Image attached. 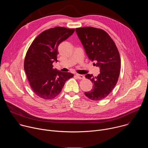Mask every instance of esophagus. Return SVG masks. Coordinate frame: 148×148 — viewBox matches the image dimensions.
I'll use <instances>...</instances> for the list:
<instances>
[{
    "instance_id": "34e87169",
    "label": "esophagus",
    "mask_w": 148,
    "mask_h": 148,
    "mask_svg": "<svg viewBox=\"0 0 148 148\" xmlns=\"http://www.w3.org/2000/svg\"><path fill=\"white\" fill-rule=\"evenodd\" d=\"M76 77H77L78 79H84V78H85V77H84V75L78 74H76Z\"/></svg>"
}]
</instances>
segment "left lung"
<instances>
[{
	"instance_id": "1",
	"label": "left lung",
	"mask_w": 148,
	"mask_h": 148,
	"mask_svg": "<svg viewBox=\"0 0 148 148\" xmlns=\"http://www.w3.org/2000/svg\"><path fill=\"white\" fill-rule=\"evenodd\" d=\"M75 32L90 60L97 62L100 73L97 77L87 74L86 78L94 84L92 89L84 92L90 99L99 101L107 97L117 83L121 58L113 40L104 30L92 27L77 28Z\"/></svg>"
}]
</instances>
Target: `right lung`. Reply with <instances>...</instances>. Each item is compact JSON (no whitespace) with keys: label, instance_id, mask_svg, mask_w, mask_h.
Returning a JSON list of instances; mask_svg holds the SVG:
<instances>
[{"label":"right lung","instance_id":"obj_1","mask_svg":"<svg viewBox=\"0 0 148 148\" xmlns=\"http://www.w3.org/2000/svg\"><path fill=\"white\" fill-rule=\"evenodd\" d=\"M74 31L63 27L49 29L40 33L29 48L24 69L32 89L39 97L45 99L55 98L66 81L73 77L70 73L53 69V63L58 61L59 45Z\"/></svg>","mask_w":148,"mask_h":148}]
</instances>
